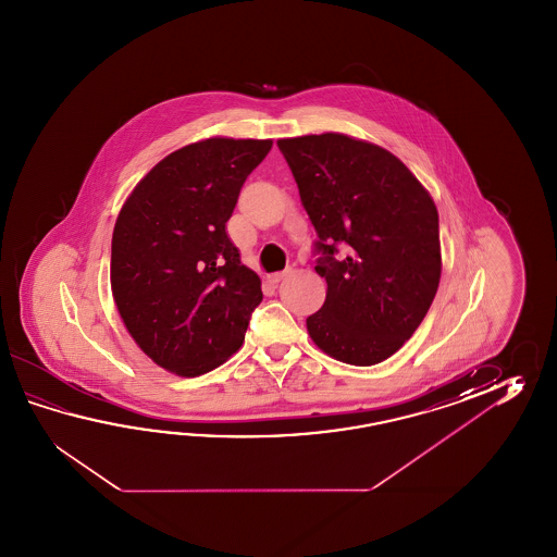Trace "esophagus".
Here are the masks:
<instances>
[{
    "label": "esophagus",
    "instance_id": "34e87169",
    "mask_svg": "<svg viewBox=\"0 0 557 557\" xmlns=\"http://www.w3.org/2000/svg\"><path fill=\"white\" fill-rule=\"evenodd\" d=\"M290 273H293V271H290V269H286V271H283V273L271 274V276H269V281H271V283H281L284 276H288Z\"/></svg>",
    "mask_w": 557,
    "mask_h": 557
}]
</instances>
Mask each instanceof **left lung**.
Here are the masks:
<instances>
[{"instance_id":"left-lung-1","label":"left lung","mask_w":557,"mask_h":557,"mask_svg":"<svg viewBox=\"0 0 557 557\" xmlns=\"http://www.w3.org/2000/svg\"><path fill=\"white\" fill-rule=\"evenodd\" d=\"M319 233L326 300L307 319L312 343L372 367L414 334L442 274L438 209L403 161L344 133L276 141ZM345 257L336 260L335 245Z\"/></svg>"}]
</instances>
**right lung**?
Masks as SVG:
<instances>
[{"instance_id": "add662e5", "label": "right lung", "mask_w": 557, "mask_h": 557, "mask_svg": "<svg viewBox=\"0 0 557 557\" xmlns=\"http://www.w3.org/2000/svg\"><path fill=\"white\" fill-rule=\"evenodd\" d=\"M273 139L209 137L166 154L131 190L111 238V293L157 367L195 379L245 341L261 278L225 225Z\"/></svg>"}]
</instances>
